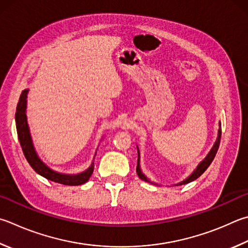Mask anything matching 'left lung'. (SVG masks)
Here are the masks:
<instances>
[{"label": "left lung", "mask_w": 248, "mask_h": 248, "mask_svg": "<svg viewBox=\"0 0 248 248\" xmlns=\"http://www.w3.org/2000/svg\"><path fill=\"white\" fill-rule=\"evenodd\" d=\"M220 139H221V125H220L219 131H218V139H217V141H216L214 147L211 148V151L209 152V154L207 155L206 158H205L204 160H202L199 166H197V168H196V170L194 171V172H193L187 179L184 180V181H182L181 183H179V186H182V184H186V183H188V182L194 181V180H196L197 178L201 177V175L205 172V170L209 167V165L211 164V161L214 160L216 154H217V151H218L219 144H220ZM139 161H140V154H139V151H138V166H137V172H138V175H139V177L141 178L142 180H144V181L151 182L150 180L146 179L145 175H144V174L141 172V170H140V163H139ZM151 183H153V182H151Z\"/></svg>", "instance_id": "left-lung-1"}]
</instances>
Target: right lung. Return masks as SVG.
<instances>
[{"label": "right lung", "instance_id": "1", "mask_svg": "<svg viewBox=\"0 0 248 248\" xmlns=\"http://www.w3.org/2000/svg\"><path fill=\"white\" fill-rule=\"evenodd\" d=\"M28 90H24L20 94L19 102L17 104L16 108V128H17V134L18 139H19L20 146L24 152V155L26 157L27 161L29 165L32 167V169L35 172L42 175L47 180H51L53 182H57L61 184H65V186H80L88 181L93 173V165L90 167L87 171H84L82 173L69 175V174H62L55 172L46 167L44 165L37 155V153L34 151L32 141H31L28 124H27V117H26V98Z\"/></svg>", "mask_w": 248, "mask_h": 248}]
</instances>
